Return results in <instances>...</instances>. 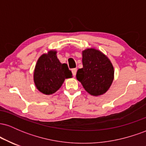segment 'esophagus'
Returning <instances> with one entry per match:
<instances>
[{"label":"esophagus","instance_id":"34e87169","mask_svg":"<svg viewBox=\"0 0 146 146\" xmlns=\"http://www.w3.org/2000/svg\"><path fill=\"white\" fill-rule=\"evenodd\" d=\"M71 71H72V73H73V75L75 77L77 73V68H73Z\"/></svg>","mask_w":146,"mask_h":146}]
</instances>
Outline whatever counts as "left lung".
<instances>
[{
    "label": "left lung",
    "mask_w": 146,
    "mask_h": 146,
    "mask_svg": "<svg viewBox=\"0 0 146 146\" xmlns=\"http://www.w3.org/2000/svg\"><path fill=\"white\" fill-rule=\"evenodd\" d=\"M83 68L78 69L76 78L87 93L98 97L108 91L114 80V67L105 54L95 48L82 51Z\"/></svg>",
    "instance_id": "obj_1"
}]
</instances>
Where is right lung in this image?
Listing matches in <instances>:
<instances>
[{"label": "right lung", "mask_w": 146, "mask_h": 146, "mask_svg": "<svg viewBox=\"0 0 146 146\" xmlns=\"http://www.w3.org/2000/svg\"><path fill=\"white\" fill-rule=\"evenodd\" d=\"M73 77L66 64H62L57 51L50 50L41 55L33 71V82L36 88L44 95H52L62 86L65 79Z\"/></svg>", "instance_id": "obj_1"}]
</instances>
